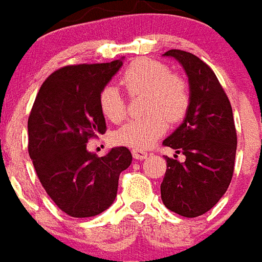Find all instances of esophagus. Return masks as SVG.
Here are the masks:
<instances>
[{
  "instance_id": "esophagus-1",
  "label": "esophagus",
  "mask_w": 262,
  "mask_h": 262,
  "mask_svg": "<svg viewBox=\"0 0 262 262\" xmlns=\"http://www.w3.org/2000/svg\"><path fill=\"white\" fill-rule=\"evenodd\" d=\"M133 156L135 160H145L147 157V153L143 152V150H137V149H133Z\"/></svg>"
}]
</instances>
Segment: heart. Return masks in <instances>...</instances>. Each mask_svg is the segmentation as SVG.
<instances>
[{
	"instance_id": "1",
	"label": "heart",
	"mask_w": 262,
	"mask_h": 262,
	"mask_svg": "<svg viewBox=\"0 0 262 262\" xmlns=\"http://www.w3.org/2000/svg\"><path fill=\"white\" fill-rule=\"evenodd\" d=\"M121 84L129 94H146L147 117L129 120L113 134V142L137 150L150 147L167 129V120L184 117L189 105V92L182 78L171 74L157 60L138 59L125 69ZM102 115L119 123L125 113V102L115 85H106L99 95Z\"/></svg>"
}]
</instances>
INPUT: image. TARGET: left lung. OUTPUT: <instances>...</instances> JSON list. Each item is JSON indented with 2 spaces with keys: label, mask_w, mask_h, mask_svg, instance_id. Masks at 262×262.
Segmentation results:
<instances>
[{
  "label": "left lung",
  "mask_w": 262,
  "mask_h": 262,
  "mask_svg": "<svg viewBox=\"0 0 262 262\" xmlns=\"http://www.w3.org/2000/svg\"><path fill=\"white\" fill-rule=\"evenodd\" d=\"M189 82V105L184 121L163 143L185 161L167 157L161 200L168 210L193 218L218 203L231 184L236 156V129L232 107L211 69L193 54L171 49Z\"/></svg>",
  "instance_id": "obj_1"
}]
</instances>
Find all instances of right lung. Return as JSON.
Segmentation results:
<instances>
[{
    "mask_svg": "<svg viewBox=\"0 0 262 262\" xmlns=\"http://www.w3.org/2000/svg\"><path fill=\"white\" fill-rule=\"evenodd\" d=\"M123 59L59 69L41 85L31 109L29 155L48 196L70 217H95L109 208L120 172L133 161L125 146L102 157L86 150L88 138L106 131L99 95Z\"/></svg>",
    "mask_w": 262,
    "mask_h": 262,
    "instance_id": "1",
    "label": "right lung"
}]
</instances>
